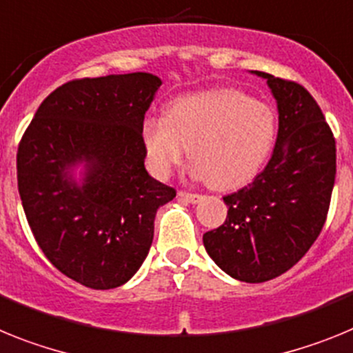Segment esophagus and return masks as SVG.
I'll return each mask as SVG.
<instances>
[{
    "label": "esophagus",
    "instance_id": "obj_1",
    "mask_svg": "<svg viewBox=\"0 0 353 353\" xmlns=\"http://www.w3.org/2000/svg\"><path fill=\"white\" fill-rule=\"evenodd\" d=\"M179 199L181 201H185V202H190V204H197V202H201L202 195L199 194H188V192H179Z\"/></svg>",
    "mask_w": 353,
    "mask_h": 353
}]
</instances>
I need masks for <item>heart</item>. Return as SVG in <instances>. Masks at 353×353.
<instances>
[{
    "instance_id": "obj_1",
    "label": "heart",
    "mask_w": 353,
    "mask_h": 353,
    "mask_svg": "<svg viewBox=\"0 0 353 353\" xmlns=\"http://www.w3.org/2000/svg\"><path fill=\"white\" fill-rule=\"evenodd\" d=\"M275 113L263 101L234 88L177 97L165 117L147 119L142 143L158 177L170 176L192 152V176L214 188L249 183L265 165L275 142Z\"/></svg>"
}]
</instances>
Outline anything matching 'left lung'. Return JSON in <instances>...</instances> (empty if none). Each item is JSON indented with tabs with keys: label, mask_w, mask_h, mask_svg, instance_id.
Masks as SVG:
<instances>
[{
	"label": "left lung",
	"mask_w": 353,
	"mask_h": 353,
	"mask_svg": "<svg viewBox=\"0 0 353 353\" xmlns=\"http://www.w3.org/2000/svg\"><path fill=\"white\" fill-rule=\"evenodd\" d=\"M250 72L266 79L277 103V142L265 170L223 197L228 219L202 241L232 279L265 283L296 265L323 228L336 177V140L302 85Z\"/></svg>",
	"instance_id": "obj_1"
}]
</instances>
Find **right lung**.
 Returning a JSON list of instances; mask_svg holds the SVG:
<instances>
[{
  "label": "right lung",
  "instance_id": "add662e5",
  "mask_svg": "<svg viewBox=\"0 0 353 353\" xmlns=\"http://www.w3.org/2000/svg\"><path fill=\"white\" fill-rule=\"evenodd\" d=\"M151 72L69 81L37 110L17 151V186L44 256L94 290L125 284L145 261L158 208L176 190L145 170Z\"/></svg>",
  "mask_w": 353,
  "mask_h": 353
}]
</instances>
